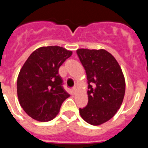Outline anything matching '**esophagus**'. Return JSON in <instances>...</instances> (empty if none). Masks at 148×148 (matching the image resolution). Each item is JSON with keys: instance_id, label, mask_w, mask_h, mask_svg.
<instances>
[{"instance_id": "esophagus-1", "label": "esophagus", "mask_w": 148, "mask_h": 148, "mask_svg": "<svg viewBox=\"0 0 148 148\" xmlns=\"http://www.w3.org/2000/svg\"><path fill=\"white\" fill-rule=\"evenodd\" d=\"M75 90H76V89H75V87H73V88H72L71 92H72V94H73V95H74V94H75Z\"/></svg>"}]
</instances>
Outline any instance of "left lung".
<instances>
[{"mask_svg": "<svg viewBox=\"0 0 148 148\" xmlns=\"http://www.w3.org/2000/svg\"><path fill=\"white\" fill-rule=\"evenodd\" d=\"M86 71L88 103L79 108L86 122L100 125L113 117L120 108L125 92V81L116 58L104 49H77Z\"/></svg>", "mask_w": 148, "mask_h": 148, "instance_id": "obj_1", "label": "left lung"}]
</instances>
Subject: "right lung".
<instances>
[{
    "instance_id": "right-lung-1",
    "label": "right lung",
    "mask_w": 148,
    "mask_h": 148,
    "mask_svg": "<svg viewBox=\"0 0 148 148\" xmlns=\"http://www.w3.org/2000/svg\"><path fill=\"white\" fill-rule=\"evenodd\" d=\"M72 53L58 46L43 47L34 51L22 66L17 81L18 98L23 110L34 119H53L70 96L58 70Z\"/></svg>"
}]
</instances>
